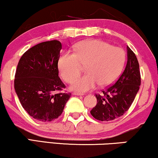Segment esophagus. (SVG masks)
Returning a JSON list of instances; mask_svg holds the SVG:
<instances>
[{
	"label": "esophagus",
	"instance_id": "1",
	"mask_svg": "<svg viewBox=\"0 0 158 158\" xmlns=\"http://www.w3.org/2000/svg\"><path fill=\"white\" fill-rule=\"evenodd\" d=\"M73 95H75V96H83L84 94L83 93H80V92H73Z\"/></svg>",
	"mask_w": 158,
	"mask_h": 158
}]
</instances>
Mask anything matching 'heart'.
Masks as SVG:
<instances>
[{"label":"heart","instance_id":"heart-1","mask_svg":"<svg viewBox=\"0 0 158 158\" xmlns=\"http://www.w3.org/2000/svg\"><path fill=\"white\" fill-rule=\"evenodd\" d=\"M126 62V54L120 47H114L101 40H88L77 44L75 53L64 52L58 60L60 73L72 83L87 66L88 74L76 79L72 88L80 92L94 89L97 85L107 87L118 78Z\"/></svg>","mask_w":158,"mask_h":158}]
</instances>
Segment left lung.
Returning <instances> with one entry per match:
<instances>
[{"mask_svg": "<svg viewBox=\"0 0 158 158\" xmlns=\"http://www.w3.org/2000/svg\"><path fill=\"white\" fill-rule=\"evenodd\" d=\"M141 85L139 65L133 51L127 47V62L124 72L114 85L96 94L97 104L90 114L97 120L109 122L128 111Z\"/></svg>", "mask_w": 158, "mask_h": 158, "instance_id": "obj_1", "label": "left lung"}]
</instances>
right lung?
<instances>
[{"instance_id": "add662e5", "label": "right lung", "mask_w": 158, "mask_h": 158, "mask_svg": "<svg viewBox=\"0 0 158 158\" xmlns=\"http://www.w3.org/2000/svg\"><path fill=\"white\" fill-rule=\"evenodd\" d=\"M62 49L57 40L32 47L22 55L15 74L14 88L21 106L31 117L43 122L61 115L71 94L58 76Z\"/></svg>"}]
</instances>
